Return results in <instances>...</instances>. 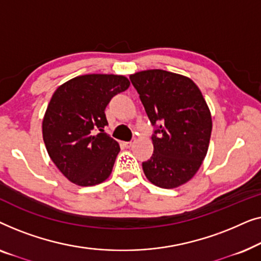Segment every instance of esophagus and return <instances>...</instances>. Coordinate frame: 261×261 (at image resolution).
I'll return each instance as SVG.
<instances>
[{"label":"esophagus","instance_id":"esophagus-1","mask_svg":"<svg viewBox=\"0 0 261 261\" xmlns=\"http://www.w3.org/2000/svg\"><path fill=\"white\" fill-rule=\"evenodd\" d=\"M121 144H122L123 147H126V148H129V147H132V146H133L134 141H123V142H121Z\"/></svg>","mask_w":261,"mask_h":261}]
</instances>
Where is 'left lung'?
I'll return each instance as SVG.
<instances>
[{
	"label": "left lung",
	"instance_id": "left-lung-1",
	"mask_svg": "<svg viewBox=\"0 0 261 261\" xmlns=\"http://www.w3.org/2000/svg\"><path fill=\"white\" fill-rule=\"evenodd\" d=\"M152 124L153 154L142 163L152 184L163 189L183 185L197 173L209 148L213 121L197 85L183 74L145 70L129 76Z\"/></svg>",
	"mask_w": 261,
	"mask_h": 261
}]
</instances>
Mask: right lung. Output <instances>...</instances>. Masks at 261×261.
<instances>
[{"instance_id":"obj_1","label":"right lung","mask_w":261,"mask_h":261,"mask_svg":"<svg viewBox=\"0 0 261 261\" xmlns=\"http://www.w3.org/2000/svg\"><path fill=\"white\" fill-rule=\"evenodd\" d=\"M121 74L91 73L59 85L44 119L42 138L58 170L73 184L92 187L112 173L120 145L103 130L106 107L129 88ZM98 129L101 134H94Z\"/></svg>"}]
</instances>
